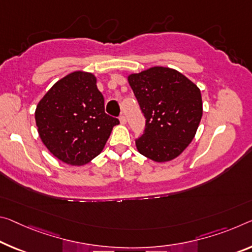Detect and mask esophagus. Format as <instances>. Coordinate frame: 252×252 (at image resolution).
Wrapping results in <instances>:
<instances>
[{
	"mask_svg": "<svg viewBox=\"0 0 252 252\" xmlns=\"http://www.w3.org/2000/svg\"><path fill=\"white\" fill-rule=\"evenodd\" d=\"M120 122L122 123V125H126V115L125 114H121L120 115Z\"/></svg>",
	"mask_w": 252,
	"mask_h": 252,
	"instance_id": "obj_1",
	"label": "esophagus"
}]
</instances>
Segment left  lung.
<instances>
[{
  "label": "left lung",
  "mask_w": 252,
  "mask_h": 252,
  "mask_svg": "<svg viewBox=\"0 0 252 252\" xmlns=\"http://www.w3.org/2000/svg\"><path fill=\"white\" fill-rule=\"evenodd\" d=\"M127 81L146 119L135 139L138 151L151 160L169 161L193 140L202 119L201 91L175 69L153 67Z\"/></svg>",
  "instance_id": "8db88e82"
}]
</instances>
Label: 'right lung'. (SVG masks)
Segmentation results:
<instances>
[{"label":"right lung","mask_w":252,"mask_h":252,"mask_svg":"<svg viewBox=\"0 0 252 252\" xmlns=\"http://www.w3.org/2000/svg\"><path fill=\"white\" fill-rule=\"evenodd\" d=\"M35 123L48 150L70 165H84L104 148L119 119L104 111L93 74L75 71L58 81L35 110Z\"/></svg>","instance_id":"obj_1"}]
</instances>
